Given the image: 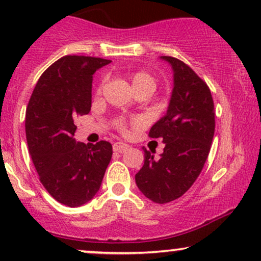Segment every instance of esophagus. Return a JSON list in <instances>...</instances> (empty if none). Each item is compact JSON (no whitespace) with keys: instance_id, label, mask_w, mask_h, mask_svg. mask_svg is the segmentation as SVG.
<instances>
[{"instance_id":"esophagus-1","label":"esophagus","mask_w":261,"mask_h":261,"mask_svg":"<svg viewBox=\"0 0 261 261\" xmlns=\"http://www.w3.org/2000/svg\"><path fill=\"white\" fill-rule=\"evenodd\" d=\"M128 146L126 145V143L124 142H115L113 145V149L115 152H120V153H122V152H125L127 149Z\"/></svg>"}]
</instances>
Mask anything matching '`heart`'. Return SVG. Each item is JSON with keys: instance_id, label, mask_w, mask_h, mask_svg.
Returning a JSON list of instances; mask_svg holds the SVG:
<instances>
[{"instance_id": "b5f03b06", "label": "heart", "mask_w": 261, "mask_h": 261, "mask_svg": "<svg viewBox=\"0 0 261 261\" xmlns=\"http://www.w3.org/2000/svg\"><path fill=\"white\" fill-rule=\"evenodd\" d=\"M131 82H133L134 89L139 88V87H148V88L154 89L155 87V81L153 77L147 72H143V71L135 72L133 76H131ZM101 87H103V83H100V85L98 86L97 88L98 93L101 91ZM115 124L121 133H126V124H125V121L122 120V119H118V120L115 121Z\"/></svg>"}]
</instances>
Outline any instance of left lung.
<instances>
[{
	"instance_id": "left-lung-1",
	"label": "left lung",
	"mask_w": 261,
	"mask_h": 261,
	"mask_svg": "<svg viewBox=\"0 0 261 261\" xmlns=\"http://www.w3.org/2000/svg\"><path fill=\"white\" fill-rule=\"evenodd\" d=\"M162 59L172 65L174 88L167 114L148 136L166 146L160 160L143 147L145 163L135 180L146 197L167 203L184 195L201 173L215 135V106L208 86L193 68L172 56Z\"/></svg>"
}]
</instances>
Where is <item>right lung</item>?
Here are the masks:
<instances>
[{
	"instance_id": "obj_1",
	"label": "right lung",
	"mask_w": 261,
	"mask_h": 261,
	"mask_svg": "<svg viewBox=\"0 0 261 261\" xmlns=\"http://www.w3.org/2000/svg\"><path fill=\"white\" fill-rule=\"evenodd\" d=\"M110 60L67 55L45 70L25 112L29 153L41 184L56 201L77 207L99 190L112 160L108 141L76 142L74 119L91 112L92 80Z\"/></svg>"
}]
</instances>
